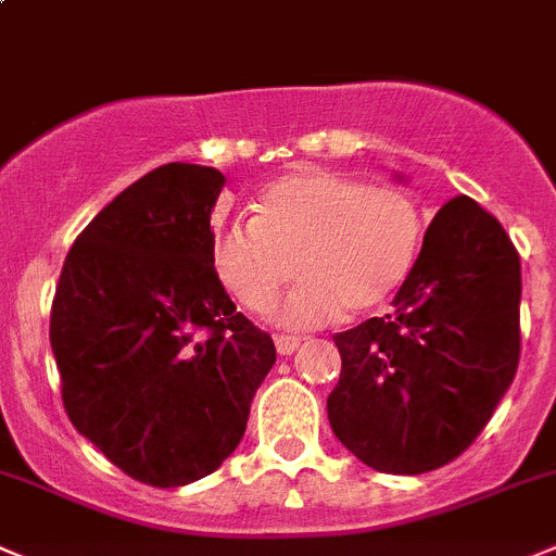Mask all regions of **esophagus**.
<instances>
[{
	"instance_id": "obj_1",
	"label": "esophagus",
	"mask_w": 556,
	"mask_h": 556,
	"mask_svg": "<svg viewBox=\"0 0 556 556\" xmlns=\"http://www.w3.org/2000/svg\"><path fill=\"white\" fill-rule=\"evenodd\" d=\"M274 345H277V354H279V356H290L295 349H299V345H302V337L279 334L277 340H274Z\"/></svg>"
}]
</instances>
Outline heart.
<instances>
[{
	"label": "heart",
	"mask_w": 556,
	"mask_h": 556,
	"mask_svg": "<svg viewBox=\"0 0 556 556\" xmlns=\"http://www.w3.org/2000/svg\"><path fill=\"white\" fill-rule=\"evenodd\" d=\"M422 219L403 191L304 167L266 186L254 219L214 238V266L236 302L263 313L295 277L304 282L279 304L285 326H318L359 315L401 288L417 257Z\"/></svg>",
	"instance_id": "1"
}]
</instances>
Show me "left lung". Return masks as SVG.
Returning <instances> with one entry per match:
<instances>
[{
    "label": "left lung",
    "mask_w": 556,
    "mask_h": 556,
    "mask_svg": "<svg viewBox=\"0 0 556 556\" xmlns=\"http://www.w3.org/2000/svg\"><path fill=\"white\" fill-rule=\"evenodd\" d=\"M521 261L469 197L433 216L392 313L334 334L329 422L362 464L422 475L458 458L505 397L521 354Z\"/></svg>",
    "instance_id": "obj_1"
}]
</instances>
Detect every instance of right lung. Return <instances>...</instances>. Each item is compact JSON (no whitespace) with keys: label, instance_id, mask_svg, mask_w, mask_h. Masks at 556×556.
Returning <instances> with one entry per match:
<instances>
[{"label":"right lung","instance_id":"right-lung-1","mask_svg":"<svg viewBox=\"0 0 556 556\" xmlns=\"http://www.w3.org/2000/svg\"><path fill=\"white\" fill-rule=\"evenodd\" d=\"M225 175L164 164L81 230L51 304L62 406L117 469L155 489L211 475L277 362L214 268Z\"/></svg>","mask_w":556,"mask_h":556}]
</instances>
